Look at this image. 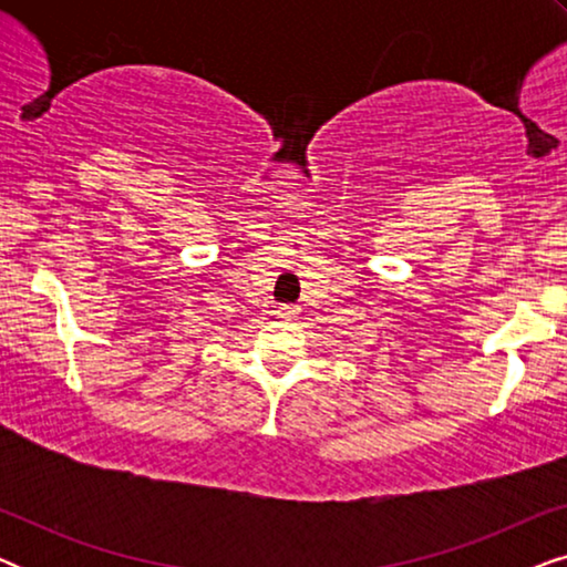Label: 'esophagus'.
<instances>
[{"label": "esophagus", "mask_w": 567, "mask_h": 567, "mask_svg": "<svg viewBox=\"0 0 567 567\" xmlns=\"http://www.w3.org/2000/svg\"><path fill=\"white\" fill-rule=\"evenodd\" d=\"M276 315L281 317V320H293V317L299 315V307L297 305H281L276 309Z\"/></svg>", "instance_id": "1"}]
</instances>
